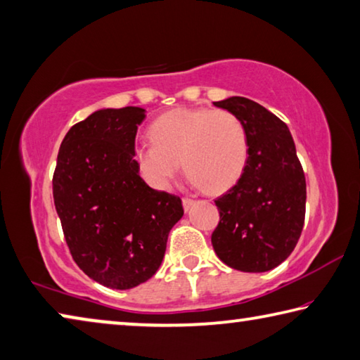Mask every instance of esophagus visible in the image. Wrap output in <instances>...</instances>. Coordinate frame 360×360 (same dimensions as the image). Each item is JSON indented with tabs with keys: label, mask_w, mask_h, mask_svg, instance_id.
<instances>
[{
	"label": "esophagus",
	"mask_w": 360,
	"mask_h": 360,
	"mask_svg": "<svg viewBox=\"0 0 360 360\" xmlns=\"http://www.w3.org/2000/svg\"><path fill=\"white\" fill-rule=\"evenodd\" d=\"M181 202H184V209L185 210H190L191 205L194 204V201H193L191 198H184V199H181Z\"/></svg>",
	"instance_id": "1"
}]
</instances>
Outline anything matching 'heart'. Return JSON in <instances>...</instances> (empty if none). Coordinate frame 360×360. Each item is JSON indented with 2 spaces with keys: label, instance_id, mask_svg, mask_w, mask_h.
Returning <instances> with one entry per match:
<instances>
[{
  "label": "heart",
  "instance_id": "obj_1",
  "mask_svg": "<svg viewBox=\"0 0 360 360\" xmlns=\"http://www.w3.org/2000/svg\"><path fill=\"white\" fill-rule=\"evenodd\" d=\"M151 143L134 148V162L153 188L166 190L180 169L209 193L233 186L249 158L245 127L231 111L175 108L148 129Z\"/></svg>",
  "mask_w": 360,
  "mask_h": 360
}]
</instances>
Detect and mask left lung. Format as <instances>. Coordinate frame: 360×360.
<instances>
[{
    "label": "left lung",
    "mask_w": 360,
    "mask_h": 360,
    "mask_svg": "<svg viewBox=\"0 0 360 360\" xmlns=\"http://www.w3.org/2000/svg\"><path fill=\"white\" fill-rule=\"evenodd\" d=\"M243 122L249 158L231 190L215 201L220 221L212 233L217 257L244 273H264L295 249L304 225L306 180L284 121L245 97L214 102Z\"/></svg>",
    "instance_id": "obj_1"
}]
</instances>
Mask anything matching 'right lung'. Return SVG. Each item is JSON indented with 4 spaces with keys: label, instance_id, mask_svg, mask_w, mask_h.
Segmentation results:
<instances>
[{
    "label": "right lung",
    "instance_id": "right-lung-1",
    "mask_svg": "<svg viewBox=\"0 0 360 360\" xmlns=\"http://www.w3.org/2000/svg\"><path fill=\"white\" fill-rule=\"evenodd\" d=\"M139 107L98 110L65 135L52 194L76 264L98 284L137 287L161 266L181 199L145 184L134 162Z\"/></svg>",
    "mask_w": 360,
    "mask_h": 360
}]
</instances>
